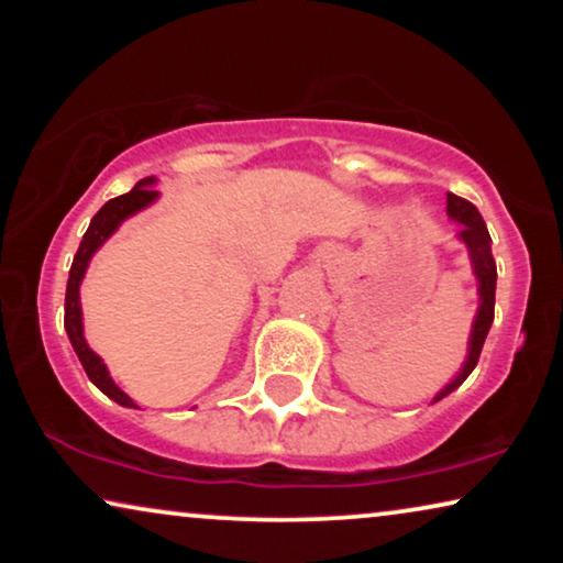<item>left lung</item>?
I'll return each mask as SVG.
<instances>
[{"label": "left lung", "mask_w": 563, "mask_h": 563, "mask_svg": "<svg viewBox=\"0 0 563 563\" xmlns=\"http://www.w3.org/2000/svg\"><path fill=\"white\" fill-rule=\"evenodd\" d=\"M445 212H449L451 220L461 222L459 238L466 243L468 256H472L476 282H479V310H476V318L472 325V338H468V356L464 361V366H461L456 379H453L451 384H445V387L438 391V395L433 397V402L443 399L445 395H451L453 389H459L461 384H464L466 376L474 372L476 361H479L484 338H487L492 320H495V287H497V264H495V258H492V238H489L487 225H484L479 210H476L468 199L449 195Z\"/></svg>", "instance_id": "obj_1"}]
</instances>
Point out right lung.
<instances>
[{"mask_svg": "<svg viewBox=\"0 0 563 563\" xmlns=\"http://www.w3.org/2000/svg\"><path fill=\"white\" fill-rule=\"evenodd\" d=\"M153 184H156L153 176H148V179H141L133 189L128 191V195L110 199V202H107L102 210H99L95 218H91L87 233H84L81 243H79V251H76V256H74L71 272H68V284H66L64 325H66L68 341H71L76 356H79L84 372H87L91 384L102 389L107 397L114 399V402L122 405V407H135V402L118 387V384L112 382V376H110V372H107V366L102 364V358H99L97 353L89 349L87 341H84L79 287H81L84 274H87V266H89L91 256H95L99 245H102L107 238H110L114 230L120 228V222L128 220L130 214L141 212L143 207H148L151 202H156L158 191L153 189Z\"/></svg>", "mask_w": 563, "mask_h": 563, "instance_id": "right-lung-1", "label": "right lung"}]
</instances>
